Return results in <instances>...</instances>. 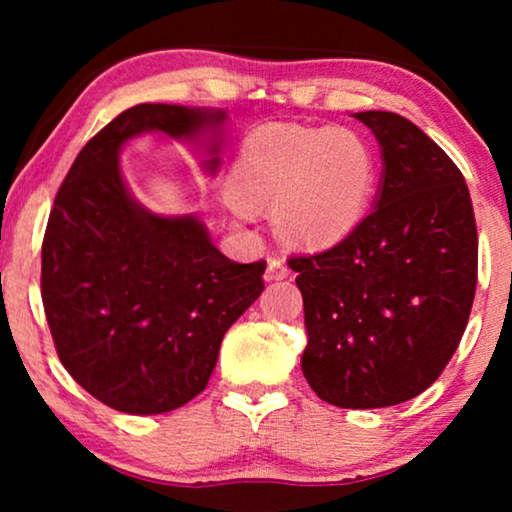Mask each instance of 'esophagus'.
I'll use <instances>...</instances> for the list:
<instances>
[{"label": "esophagus", "instance_id": "34e87169", "mask_svg": "<svg viewBox=\"0 0 512 512\" xmlns=\"http://www.w3.org/2000/svg\"><path fill=\"white\" fill-rule=\"evenodd\" d=\"M289 265L284 263V258L272 256L268 258V270H265V282H279V279L289 277Z\"/></svg>", "mask_w": 512, "mask_h": 512}]
</instances>
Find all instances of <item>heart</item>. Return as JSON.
I'll list each match as a JSON object with an SVG mask.
<instances>
[{
    "label": "heart",
    "mask_w": 512,
    "mask_h": 512,
    "mask_svg": "<svg viewBox=\"0 0 512 512\" xmlns=\"http://www.w3.org/2000/svg\"><path fill=\"white\" fill-rule=\"evenodd\" d=\"M373 188L375 158L356 132L284 125L249 139L228 205L240 221L268 207L286 240L321 249L359 226Z\"/></svg>",
    "instance_id": "obj_1"
}]
</instances>
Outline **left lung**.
Here are the masks:
<instances>
[{"label": "left lung", "mask_w": 512, "mask_h": 512, "mask_svg": "<svg viewBox=\"0 0 512 512\" xmlns=\"http://www.w3.org/2000/svg\"><path fill=\"white\" fill-rule=\"evenodd\" d=\"M382 149L375 209L335 247L289 258L303 293V375L321 401L368 410L429 389L457 352L478 282L464 174L408 118L354 114Z\"/></svg>", "instance_id": "obj_1"}]
</instances>
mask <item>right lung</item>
Wrapping results in <instances>:
<instances>
[{
    "label": "right lung",
    "instance_id": "1",
    "mask_svg": "<svg viewBox=\"0 0 512 512\" xmlns=\"http://www.w3.org/2000/svg\"><path fill=\"white\" fill-rule=\"evenodd\" d=\"M226 111L125 109L83 146L41 244V298L67 373L128 415L177 410L207 387L223 335L261 296L265 261L235 263L195 214L160 216L125 186L118 153L144 132L207 135L219 170Z\"/></svg>",
    "mask_w": 512,
    "mask_h": 512
}]
</instances>
